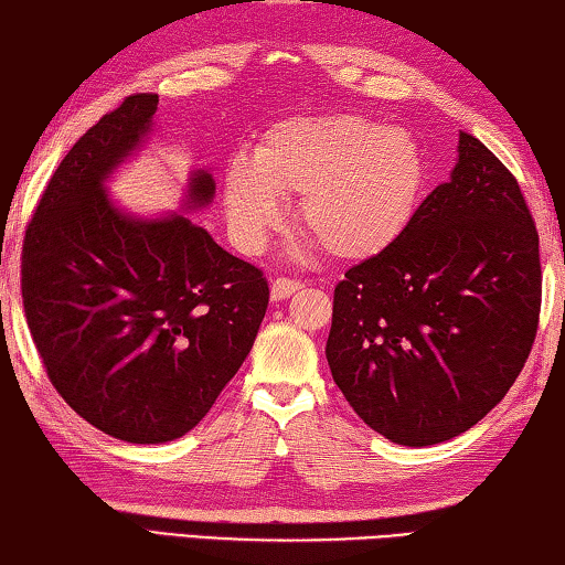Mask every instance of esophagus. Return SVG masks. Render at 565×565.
Returning a JSON list of instances; mask_svg holds the SVG:
<instances>
[{"instance_id":"obj_1","label":"esophagus","mask_w":565,"mask_h":565,"mask_svg":"<svg viewBox=\"0 0 565 565\" xmlns=\"http://www.w3.org/2000/svg\"><path fill=\"white\" fill-rule=\"evenodd\" d=\"M301 289V281H294V279H274L271 281V299L274 301H284L289 299L291 294H296Z\"/></svg>"}]
</instances>
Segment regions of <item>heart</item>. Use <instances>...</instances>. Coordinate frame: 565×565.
<instances>
[{
  "label": "heart",
  "mask_w": 565,
  "mask_h": 565,
  "mask_svg": "<svg viewBox=\"0 0 565 565\" xmlns=\"http://www.w3.org/2000/svg\"><path fill=\"white\" fill-rule=\"evenodd\" d=\"M426 186V159L406 129L361 114L294 117L264 131L252 159L224 171L234 244L259 254L299 199V226L331 259L366 262L394 246Z\"/></svg>",
  "instance_id": "obj_1"
}]
</instances>
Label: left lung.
<instances>
[{
    "label": "left lung",
    "instance_id": "8db88e82",
    "mask_svg": "<svg viewBox=\"0 0 565 565\" xmlns=\"http://www.w3.org/2000/svg\"><path fill=\"white\" fill-rule=\"evenodd\" d=\"M539 311V234L519 181L461 131L451 179L333 291L331 376L388 441L441 444L509 394Z\"/></svg>",
    "mask_w": 565,
    "mask_h": 565
}]
</instances>
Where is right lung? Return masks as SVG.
Segmentation results:
<instances>
[{"label": "right lung", "mask_w": 565, "mask_h": 565, "mask_svg": "<svg viewBox=\"0 0 565 565\" xmlns=\"http://www.w3.org/2000/svg\"><path fill=\"white\" fill-rule=\"evenodd\" d=\"M157 94H134L56 167L26 228L22 299L60 396L129 444L181 438L242 369L269 306L256 266L184 212L214 202L209 169L189 171L184 212L139 216L107 181L154 131Z\"/></svg>", "instance_id": "add662e5"}]
</instances>
